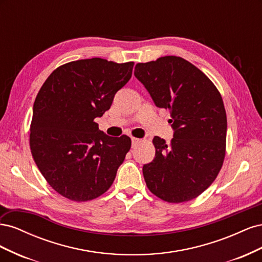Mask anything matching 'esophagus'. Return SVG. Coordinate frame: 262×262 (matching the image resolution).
<instances>
[{
    "mask_svg": "<svg viewBox=\"0 0 262 262\" xmlns=\"http://www.w3.org/2000/svg\"><path fill=\"white\" fill-rule=\"evenodd\" d=\"M132 147H136L138 144H140L142 140L141 139H138V138H132Z\"/></svg>",
    "mask_w": 262,
    "mask_h": 262,
    "instance_id": "esophagus-1",
    "label": "esophagus"
}]
</instances>
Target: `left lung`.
Here are the masks:
<instances>
[{
  "instance_id": "1",
  "label": "left lung",
  "mask_w": 262,
  "mask_h": 262,
  "mask_svg": "<svg viewBox=\"0 0 262 262\" xmlns=\"http://www.w3.org/2000/svg\"><path fill=\"white\" fill-rule=\"evenodd\" d=\"M134 75L155 105L169 109L170 144L154 137V160L143 166L148 190L170 203L192 200L207 190L222 168L226 147V112L210 78L175 55L138 63Z\"/></svg>"
}]
</instances>
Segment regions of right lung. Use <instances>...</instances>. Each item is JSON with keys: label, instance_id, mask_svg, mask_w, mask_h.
<instances>
[{"label": "right lung", "instance_id": "add662e5", "mask_svg": "<svg viewBox=\"0 0 262 262\" xmlns=\"http://www.w3.org/2000/svg\"><path fill=\"white\" fill-rule=\"evenodd\" d=\"M133 66L100 58L69 62L55 69L37 94L31 155L47 182L69 200L90 201L105 193L129 152V137L107 136L95 119L129 82Z\"/></svg>", "mask_w": 262, "mask_h": 262}]
</instances>
